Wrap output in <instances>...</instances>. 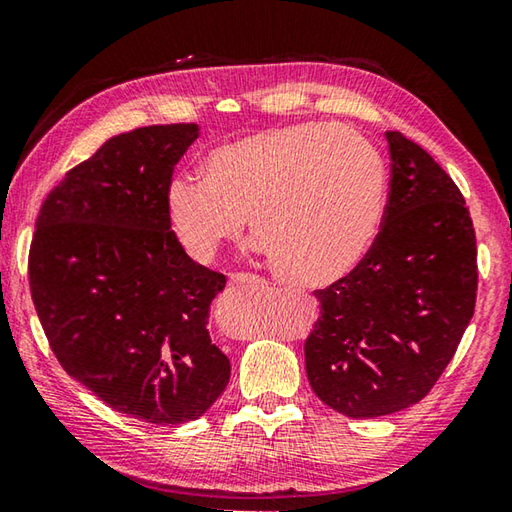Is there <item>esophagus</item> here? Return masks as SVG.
Wrapping results in <instances>:
<instances>
[{"label":"esophagus","instance_id":"34e87169","mask_svg":"<svg viewBox=\"0 0 512 512\" xmlns=\"http://www.w3.org/2000/svg\"><path fill=\"white\" fill-rule=\"evenodd\" d=\"M230 284L235 286H246V284H264V280L259 275L253 273H232L230 275Z\"/></svg>","mask_w":512,"mask_h":512}]
</instances>
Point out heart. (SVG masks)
I'll list each match as a JSON object with an SVG mask.
<instances>
[{"label": "heart", "mask_w": 512, "mask_h": 512, "mask_svg": "<svg viewBox=\"0 0 512 512\" xmlns=\"http://www.w3.org/2000/svg\"><path fill=\"white\" fill-rule=\"evenodd\" d=\"M387 165L351 127L300 123L259 129L212 147L201 176L167 185L174 237L210 262L250 230L273 273L288 284L324 286L356 271L383 226Z\"/></svg>", "instance_id": "b5f03b06"}]
</instances>
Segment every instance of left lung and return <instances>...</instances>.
<instances>
[{"label": "left lung", "mask_w": 512, "mask_h": 512, "mask_svg": "<svg viewBox=\"0 0 512 512\" xmlns=\"http://www.w3.org/2000/svg\"><path fill=\"white\" fill-rule=\"evenodd\" d=\"M392 179L376 244L356 271L315 291L304 340L315 396L351 418L401 412L430 394L475 313L477 239L448 172L385 132Z\"/></svg>", "instance_id": "left-lung-1"}]
</instances>
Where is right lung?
I'll list each match as a JSON object with an SVG mask.
<instances>
[{"label": "right lung", "mask_w": 512, "mask_h": 512, "mask_svg": "<svg viewBox=\"0 0 512 512\" xmlns=\"http://www.w3.org/2000/svg\"><path fill=\"white\" fill-rule=\"evenodd\" d=\"M197 136L176 123L109 138L49 192L29 250L31 297L62 369L154 425L194 421L230 380L208 333L226 275L185 255L165 212Z\"/></svg>", "instance_id": "right-lung-1"}]
</instances>
